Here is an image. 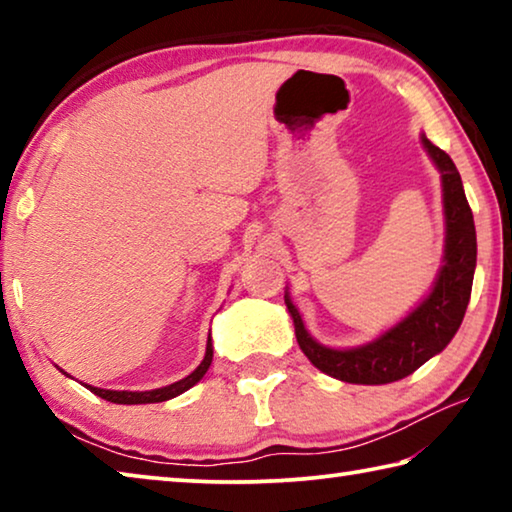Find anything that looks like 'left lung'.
<instances>
[{"instance_id": "1", "label": "left lung", "mask_w": 512, "mask_h": 512, "mask_svg": "<svg viewBox=\"0 0 512 512\" xmlns=\"http://www.w3.org/2000/svg\"><path fill=\"white\" fill-rule=\"evenodd\" d=\"M424 149L443 173V201L447 216L445 266L440 268L436 287L400 325L388 329L377 341L354 350H329L311 339L289 296L287 309L296 325V339L305 357L325 375L348 384H391L418 370L433 354L443 352L463 323L470 302L476 266L474 216L467 203L461 173L452 158L422 137Z\"/></svg>"}]
</instances>
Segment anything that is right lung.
Wrapping results in <instances>:
<instances>
[{"instance_id":"add662e5","label":"right lung","mask_w":512,"mask_h":512,"mask_svg":"<svg viewBox=\"0 0 512 512\" xmlns=\"http://www.w3.org/2000/svg\"><path fill=\"white\" fill-rule=\"evenodd\" d=\"M214 357V350H212V339H207V350H205V359L201 361V366H198L192 375H187L185 379L176 381V384L171 386H164V388H155V391H144V393H133V391H106V388H94L88 386L94 395L103 397V400L108 402H115V404H153V402H164V400H171V397H176L180 393H185L187 388H192L196 381H201V377L210 368Z\"/></svg>"}]
</instances>
